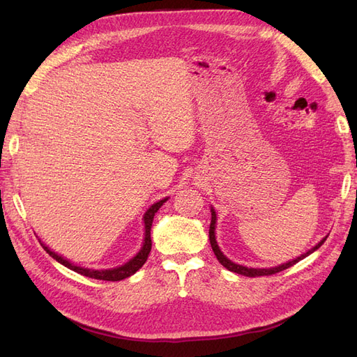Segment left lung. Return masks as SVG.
<instances>
[{"instance_id":"1","label":"left lung","mask_w":357,"mask_h":357,"mask_svg":"<svg viewBox=\"0 0 357 357\" xmlns=\"http://www.w3.org/2000/svg\"><path fill=\"white\" fill-rule=\"evenodd\" d=\"M215 211H214V208L211 207V223H210V231H208V235H210V244H211V248H213V252H214V255H215V257H218V261L226 268V269H229V271H232V273H236V274H241V275H245V277H261V275H273V274H277V273H280V271H284V269H287V268H290V266H294L295 264H298L299 261H302V259L304 257H307L308 255H311L312 252H316L317 248L326 241V238L328 236H325V238H323L319 244H316L314 247L311 248V250H308L307 253H304V255H301L299 257H296V259H294V261H289V262H286V264H283V265H278V266H274V268H247V266H243V265H238V264H234L232 261H229L228 257H226L222 252H220V248H219V245H218V241H215Z\"/></svg>"}]
</instances>
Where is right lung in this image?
Listing matches in <instances>:
<instances>
[{
  "label": "right lung",
  "instance_id": "add662e5",
  "mask_svg": "<svg viewBox=\"0 0 357 357\" xmlns=\"http://www.w3.org/2000/svg\"><path fill=\"white\" fill-rule=\"evenodd\" d=\"M168 198H164L160 199L158 202H155L152 207H150L146 214H144V243H143V247L142 250H139L131 261L126 262L125 265L122 266H117V268H112V269H88V268H82V266H77L74 265L71 262H68L67 259H63L62 256L56 255L55 252H52L50 248L47 245L43 244L40 241V244L43 245V248L53 257L56 259V261L59 264H62L63 266H67L70 269H73V271L79 273L82 275H86L89 278H96V280H105V282H119V280H123V278H128L131 277L132 274H135L139 268H142L144 265V262L147 261L149 257V253L150 250H152V238H150V229H152V223H153V218H155V213L160 208V205L164 204Z\"/></svg>",
  "mask_w": 357,
  "mask_h": 357
}]
</instances>
